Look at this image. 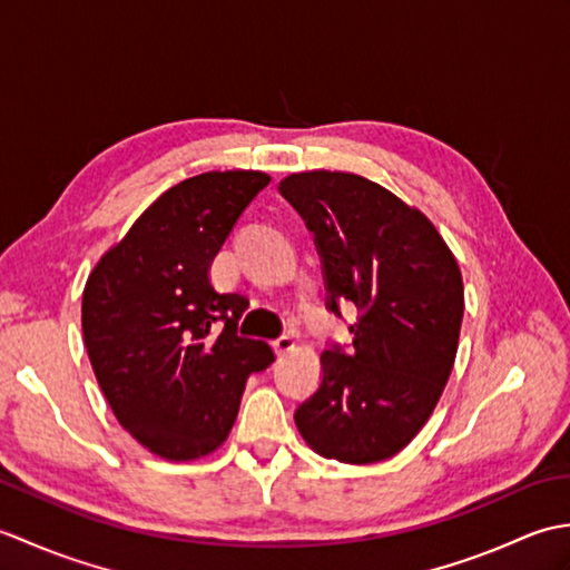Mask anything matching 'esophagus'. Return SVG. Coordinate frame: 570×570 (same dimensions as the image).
Wrapping results in <instances>:
<instances>
[{
	"mask_svg": "<svg viewBox=\"0 0 570 570\" xmlns=\"http://www.w3.org/2000/svg\"><path fill=\"white\" fill-rule=\"evenodd\" d=\"M272 347H274L276 355H286V353H292V350L296 347V343H294L292 335H278L276 341L272 343Z\"/></svg>",
	"mask_w": 570,
	"mask_h": 570,
	"instance_id": "esophagus-1",
	"label": "esophagus"
}]
</instances>
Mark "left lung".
<instances>
[{"instance_id":"left-lung-1","label":"left lung","mask_w":570,"mask_h":570,"mask_svg":"<svg viewBox=\"0 0 570 570\" xmlns=\"http://www.w3.org/2000/svg\"><path fill=\"white\" fill-rule=\"evenodd\" d=\"M278 193L313 233L325 306L335 316L345 301L357 308L353 343L321 355L323 380L296 426L323 458L380 463L421 431L451 377L463 276L429 217L374 180L306 171Z\"/></svg>"}]
</instances>
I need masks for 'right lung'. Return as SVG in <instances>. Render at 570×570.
I'll use <instances>...</instances> for the list:
<instances>
[{
	"label": "right lung",
	"mask_w": 570,
	"mask_h": 570,
	"mask_svg": "<svg viewBox=\"0 0 570 570\" xmlns=\"http://www.w3.org/2000/svg\"><path fill=\"white\" fill-rule=\"evenodd\" d=\"M262 171H208L156 198L105 254L82 292V337L117 421L166 460L223 445L252 372L272 347L237 333L249 301L217 294L208 269Z\"/></svg>",
	"instance_id": "obj_1"
}]
</instances>
